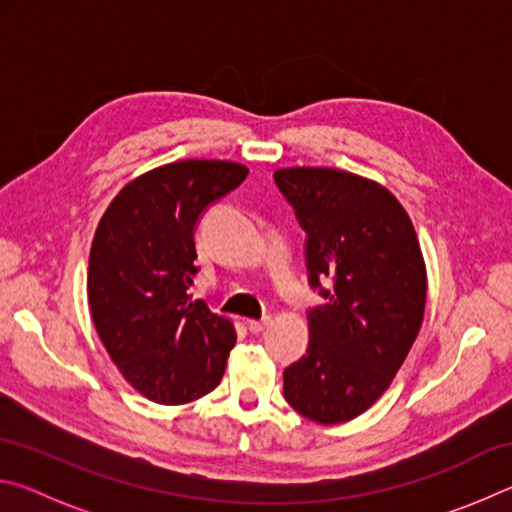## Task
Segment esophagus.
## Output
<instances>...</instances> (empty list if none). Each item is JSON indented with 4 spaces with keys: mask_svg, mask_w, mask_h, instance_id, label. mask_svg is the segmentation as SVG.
Here are the masks:
<instances>
[{
    "mask_svg": "<svg viewBox=\"0 0 512 512\" xmlns=\"http://www.w3.org/2000/svg\"><path fill=\"white\" fill-rule=\"evenodd\" d=\"M246 325H248V329H250V332H253V334H259V332H264V329L268 327V325H271V318H262V320H253V318H250V320H246Z\"/></svg>",
    "mask_w": 512,
    "mask_h": 512,
    "instance_id": "1",
    "label": "esophagus"
}]
</instances>
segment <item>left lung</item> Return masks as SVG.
Wrapping results in <instances>:
<instances>
[{
  "label": "left lung",
  "mask_w": 512,
  "mask_h": 512,
  "mask_svg": "<svg viewBox=\"0 0 512 512\" xmlns=\"http://www.w3.org/2000/svg\"><path fill=\"white\" fill-rule=\"evenodd\" d=\"M275 183L307 232L309 348L284 370V397L318 424L354 420L375 404L418 339L427 266L402 203L377 180L329 167H287Z\"/></svg>",
  "instance_id": "1"
}]
</instances>
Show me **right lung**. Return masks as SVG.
<instances>
[{
	"mask_svg": "<svg viewBox=\"0 0 512 512\" xmlns=\"http://www.w3.org/2000/svg\"><path fill=\"white\" fill-rule=\"evenodd\" d=\"M228 160H180L119 189L94 232L88 302L121 377L164 406L212 393L237 334L232 320L189 298L201 212L244 183Z\"/></svg>",
	"mask_w": 512,
	"mask_h": 512,
	"instance_id": "1",
	"label": "right lung"
}]
</instances>
